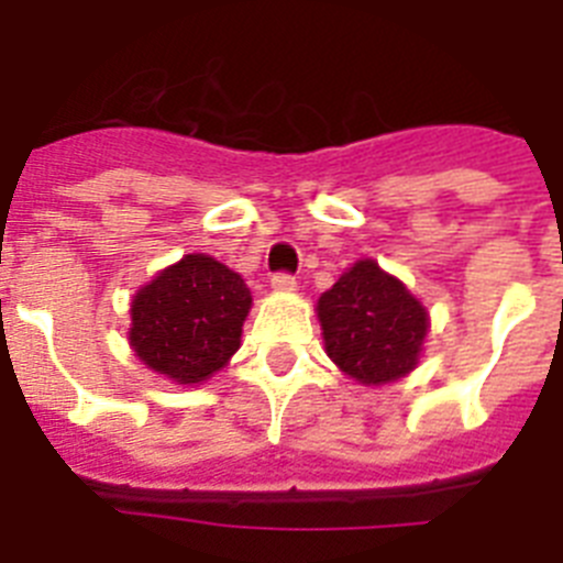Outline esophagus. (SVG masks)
<instances>
[{"instance_id": "1", "label": "esophagus", "mask_w": 563, "mask_h": 563, "mask_svg": "<svg viewBox=\"0 0 563 563\" xmlns=\"http://www.w3.org/2000/svg\"><path fill=\"white\" fill-rule=\"evenodd\" d=\"M271 285H273V290H296V276H292V273L278 271V273H273Z\"/></svg>"}]
</instances>
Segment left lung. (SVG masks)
Wrapping results in <instances>:
<instances>
[{
	"mask_svg": "<svg viewBox=\"0 0 563 563\" xmlns=\"http://www.w3.org/2000/svg\"><path fill=\"white\" fill-rule=\"evenodd\" d=\"M327 355L361 383H389L417 366L429 330L426 307L372 258L357 262L318 298Z\"/></svg>",
	"mask_w": 563,
	"mask_h": 563,
	"instance_id": "8db88e82",
	"label": "left lung"
}]
</instances>
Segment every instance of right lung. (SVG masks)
<instances>
[{
  "instance_id": "obj_1",
  "label": "right lung",
  "mask_w": 563,
  "mask_h": 563,
  "mask_svg": "<svg viewBox=\"0 0 563 563\" xmlns=\"http://www.w3.org/2000/svg\"><path fill=\"white\" fill-rule=\"evenodd\" d=\"M247 310L245 278L217 258L191 253L137 290L129 341L148 369L177 383H200L239 350Z\"/></svg>"
}]
</instances>
